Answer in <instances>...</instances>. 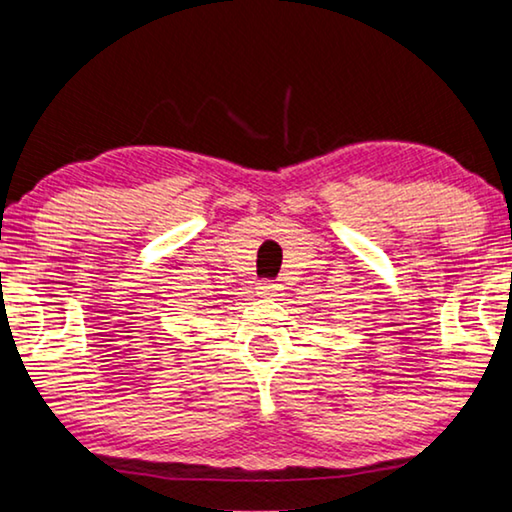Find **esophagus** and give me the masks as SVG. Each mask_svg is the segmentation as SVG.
<instances>
[{
	"label": "esophagus",
	"instance_id": "esophagus-1",
	"mask_svg": "<svg viewBox=\"0 0 512 512\" xmlns=\"http://www.w3.org/2000/svg\"><path fill=\"white\" fill-rule=\"evenodd\" d=\"M257 294L276 299V297H280V285L271 283V280H262V283H257Z\"/></svg>",
	"mask_w": 512,
	"mask_h": 512
}]
</instances>
